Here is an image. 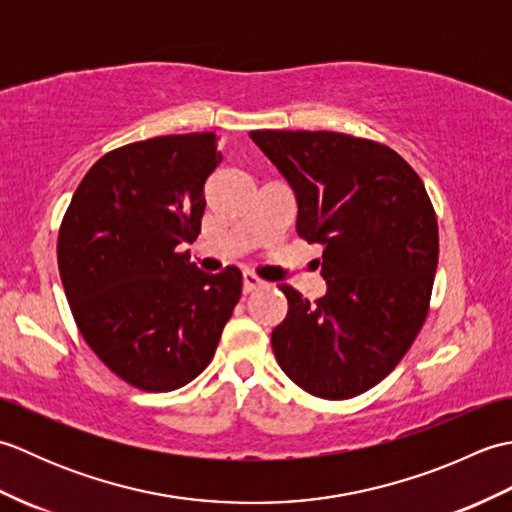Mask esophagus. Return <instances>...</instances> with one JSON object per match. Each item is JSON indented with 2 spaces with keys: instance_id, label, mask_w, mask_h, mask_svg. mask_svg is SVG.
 Listing matches in <instances>:
<instances>
[{
  "instance_id": "obj_1",
  "label": "esophagus",
  "mask_w": 512,
  "mask_h": 512,
  "mask_svg": "<svg viewBox=\"0 0 512 512\" xmlns=\"http://www.w3.org/2000/svg\"><path fill=\"white\" fill-rule=\"evenodd\" d=\"M266 284L264 279H259L255 273H244V292H255Z\"/></svg>"
}]
</instances>
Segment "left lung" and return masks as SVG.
<instances>
[{"instance_id":"left-lung-1","label":"left lung","mask_w":512,"mask_h":512,"mask_svg":"<svg viewBox=\"0 0 512 512\" xmlns=\"http://www.w3.org/2000/svg\"><path fill=\"white\" fill-rule=\"evenodd\" d=\"M250 138L295 189L297 233L325 246V297L288 284L273 352L292 383L325 400L378 385L429 314L438 217L409 162L369 138L257 129Z\"/></svg>"}]
</instances>
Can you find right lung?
Listing matches in <instances>:
<instances>
[{"label":"right lung","mask_w":512,"mask_h":512,"mask_svg":"<svg viewBox=\"0 0 512 512\" xmlns=\"http://www.w3.org/2000/svg\"><path fill=\"white\" fill-rule=\"evenodd\" d=\"M215 134L156 136L96 160L57 242L61 284L92 352L143 391L200 376L242 295V273L198 270L180 244L200 235Z\"/></svg>","instance_id":"right-lung-1"}]
</instances>
